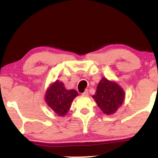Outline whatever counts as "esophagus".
Returning a JSON list of instances; mask_svg holds the SVG:
<instances>
[{"label": "esophagus", "mask_w": 158, "mask_h": 158, "mask_svg": "<svg viewBox=\"0 0 158 158\" xmlns=\"http://www.w3.org/2000/svg\"><path fill=\"white\" fill-rule=\"evenodd\" d=\"M81 95L82 96H88V90L86 89L85 90V92H83L82 94H81Z\"/></svg>", "instance_id": "obj_1"}]
</instances>
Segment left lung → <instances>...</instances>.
I'll list each match as a JSON object with an SVG mask.
<instances>
[{
  "mask_svg": "<svg viewBox=\"0 0 158 158\" xmlns=\"http://www.w3.org/2000/svg\"><path fill=\"white\" fill-rule=\"evenodd\" d=\"M103 113H115L124 101L125 92L115 81L102 78L97 85L95 95L92 97Z\"/></svg>",
  "mask_w": 158,
  "mask_h": 158,
  "instance_id": "8db88e82",
  "label": "left lung"
}]
</instances>
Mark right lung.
Here are the masks:
<instances>
[{
  "label": "right lung",
  "instance_id": "add662e5",
  "mask_svg": "<svg viewBox=\"0 0 158 158\" xmlns=\"http://www.w3.org/2000/svg\"><path fill=\"white\" fill-rule=\"evenodd\" d=\"M77 96V90H67L64 83L56 80L47 90L45 101L56 114L64 117L70 109L73 99Z\"/></svg>",
  "mask_w": 158,
  "mask_h": 158
}]
</instances>
